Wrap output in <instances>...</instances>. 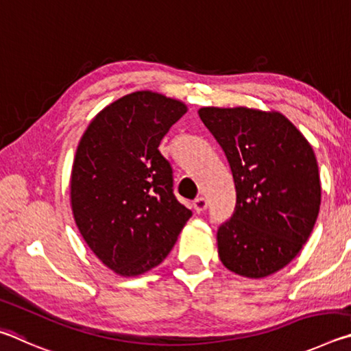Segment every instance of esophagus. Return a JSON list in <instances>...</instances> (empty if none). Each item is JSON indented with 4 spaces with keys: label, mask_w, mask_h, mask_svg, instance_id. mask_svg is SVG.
I'll use <instances>...</instances> for the list:
<instances>
[{
    "label": "esophagus",
    "mask_w": 351,
    "mask_h": 351,
    "mask_svg": "<svg viewBox=\"0 0 351 351\" xmlns=\"http://www.w3.org/2000/svg\"><path fill=\"white\" fill-rule=\"evenodd\" d=\"M206 206H208V202H206L205 197H197V199H195V200L193 202V208H194L195 213L205 211Z\"/></svg>",
    "instance_id": "1"
}]
</instances>
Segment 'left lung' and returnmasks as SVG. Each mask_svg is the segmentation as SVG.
<instances>
[{
  "label": "left lung",
  "mask_w": 351,
  "mask_h": 351,
  "mask_svg": "<svg viewBox=\"0 0 351 351\" xmlns=\"http://www.w3.org/2000/svg\"><path fill=\"white\" fill-rule=\"evenodd\" d=\"M200 120L228 158L236 208L217 231L230 271L261 279L287 267L308 241L321 206L316 156L278 110L200 108Z\"/></svg>",
  "instance_id": "8db88e82"
}]
</instances>
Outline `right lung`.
I'll use <instances>...</instances> for the list:
<instances>
[{
    "mask_svg": "<svg viewBox=\"0 0 351 351\" xmlns=\"http://www.w3.org/2000/svg\"><path fill=\"white\" fill-rule=\"evenodd\" d=\"M186 104L137 90L101 109L77 146L71 206L92 253L123 278L160 265L193 213L172 193L158 145Z\"/></svg>",
    "mask_w": 351,
    "mask_h": 351,
    "instance_id": "1",
    "label": "right lung"
}]
</instances>
